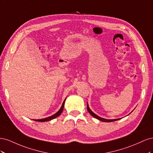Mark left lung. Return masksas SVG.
<instances>
[{
    "label": "left lung",
    "mask_w": 153,
    "mask_h": 153,
    "mask_svg": "<svg viewBox=\"0 0 153 153\" xmlns=\"http://www.w3.org/2000/svg\"><path fill=\"white\" fill-rule=\"evenodd\" d=\"M87 109L88 110V112H89V114L92 115V117H95L96 119L100 120L101 121H103V122H113V121H117V120L120 119H103L102 117H99L98 115H97L96 114H95L89 108V105H88V103H87Z\"/></svg>",
    "instance_id": "obj_1"
}]
</instances>
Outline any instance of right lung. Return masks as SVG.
Here are the masks:
<instances>
[{"label": "right lung", "instance_id": "add662e5", "mask_svg": "<svg viewBox=\"0 0 153 153\" xmlns=\"http://www.w3.org/2000/svg\"><path fill=\"white\" fill-rule=\"evenodd\" d=\"M66 99L64 100L63 103H62V105L61 106V108L59 109V110L58 111V112L57 113H55L54 115H52V116H50V117H48L47 118H44V119H34V121H38V122H45V121H50V120L52 119H53L55 118H56L57 117L59 116L60 115H61V114L62 113V110L64 109V103H65V101H66Z\"/></svg>", "mask_w": 153, "mask_h": 153}]
</instances>
